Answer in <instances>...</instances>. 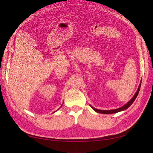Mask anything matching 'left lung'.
<instances>
[{
  "mask_svg": "<svg viewBox=\"0 0 153 153\" xmlns=\"http://www.w3.org/2000/svg\"><path fill=\"white\" fill-rule=\"evenodd\" d=\"M141 83H140V84H139V86L138 87V89L137 91V92L135 93V94L134 95V96L132 97V99L129 100V101L125 105H123V106L120 107V108H117V109H114V110H99V109H97L95 108H94V107L91 106V107L95 110V112H98V113H100V114H114V113H116V112H120V111H123V110H126L128 108H129V106H130L132 103L134 102V100H135V99L137 98V97L138 95V93L139 92V89H140V87H141Z\"/></svg>",
  "mask_w": 153,
  "mask_h": 153,
  "instance_id": "1",
  "label": "left lung"
}]
</instances>
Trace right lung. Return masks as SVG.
<instances>
[{"label":"right lung","mask_w":153,"mask_h":153,"mask_svg":"<svg viewBox=\"0 0 153 153\" xmlns=\"http://www.w3.org/2000/svg\"><path fill=\"white\" fill-rule=\"evenodd\" d=\"M55 112H56V111H55Z\"/></svg>","instance_id":"add662e5"}]
</instances>
